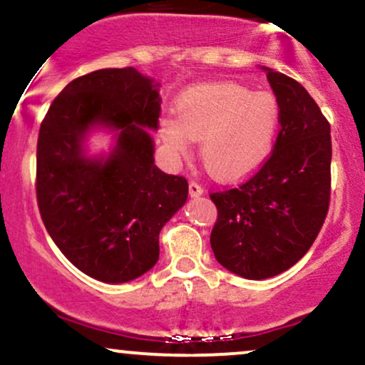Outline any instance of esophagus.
I'll list each match as a JSON object with an SVG mask.
<instances>
[{
    "label": "esophagus",
    "instance_id": "esophagus-1",
    "mask_svg": "<svg viewBox=\"0 0 365 365\" xmlns=\"http://www.w3.org/2000/svg\"><path fill=\"white\" fill-rule=\"evenodd\" d=\"M188 194H190V197H199L204 194V188L197 182H190V185H188Z\"/></svg>",
    "mask_w": 365,
    "mask_h": 365
}]
</instances>
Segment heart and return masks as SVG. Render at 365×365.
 Segmentation results:
<instances>
[{
    "label": "heart",
    "instance_id": "obj_1",
    "mask_svg": "<svg viewBox=\"0 0 365 365\" xmlns=\"http://www.w3.org/2000/svg\"><path fill=\"white\" fill-rule=\"evenodd\" d=\"M279 128L273 92L238 83H206L180 96L177 118L159 121V137L175 158L187 156L190 138L200 142V161L216 180H240L269 156Z\"/></svg>",
    "mask_w": 365,
    "mask_h": 365
}]
</instances>
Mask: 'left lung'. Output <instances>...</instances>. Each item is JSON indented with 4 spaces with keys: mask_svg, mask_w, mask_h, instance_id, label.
<instances>
[{
    "mask_svg": "<svg viewBox=\"0 0 365 365\" xmlns=\"http://www.w3.org/2000/svg\"><path fill=\"white\" fill-rule=\"evenodd\" d=\"M262 70L279 104L278 139L262 168L238 188L211 194L216 261L247 279H266L299 262L329 207L331 128L299 82Z\"/></svg>",
    "mask_w": 365,
    "mask_h": 365,
    "instance_id": "left-lung-1",
    "label": "left lung"
}]
</instances>
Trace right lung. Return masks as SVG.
Listing matches in <instances>:
<instances>
[{"mask_svg": "<svg viewBox=\"0 0 365 365\" xmlns=\"http://www.w3.org/2000/svg\"><path fill=\"white\" fill-rule=\"evenodd\" d=\"M159 83L132 68L75 78L54 99L37 140V204L46 230L75 267L127 283L159 259V232L187 202L188 183L154 165ZM113 133L91 155L92 131Z\"/></svg>", "mask_w": 365, "mask_h": 365, "instance_id": "1", "label": "right lung"}]
</instances>
